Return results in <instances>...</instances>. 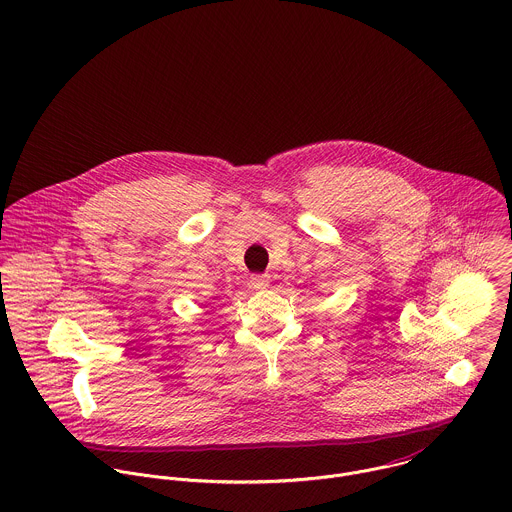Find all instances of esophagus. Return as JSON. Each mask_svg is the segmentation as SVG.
<instances>
[{"label":"esophagus","instance_id":"obj_1","mask_svg":"<svg viewBox=\"0 0 512 512\" xmlns=\"http://www.w3.org/2000/svg\"><path fill=\"white\" fill-rule=\"evenodd\" d=\"M250 284H252V288H256V290H266V288L270 286V276H268V274H254V276L250 278Z\"/></svg>","mask_w":512,"mask_h":512}]
</instances>
